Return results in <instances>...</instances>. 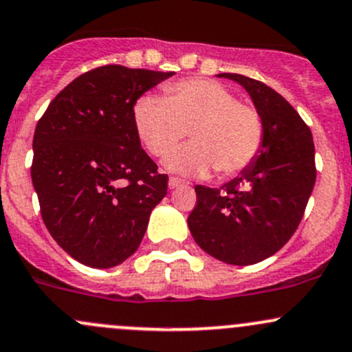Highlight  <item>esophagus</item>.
I'll use <instances>...</instances> for the list:
<instances>
[{"label":"esophagus","instance_id":"esophagus-1","mask_svg":"<svg viewBox=\"0 0 352 352\" xmlns=\"http://www.w3.org/2000/svg\"><path fill=\"white\" fill-rule=\"evenodd\" d=\"M179 186H186V180L184 179H179V177H170L168 179V187L170 188H175Z\"/></svg>","mask_w":352,"mask_h":352}]
</instances>
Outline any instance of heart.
Listing matches in <instances>:
<instances>
[{
  "mask_svg": "<svg viewBox=\"0 0 352 352\" xmlns=\"http://www.w3.org/2000/svg\"><path fill=\"white\" fill-rule=\"evenodd\" d=\"M133 121L146 150L166 157L186 138L188 145L166 160L180 173L234 177L260 155L265 124L254 106L239 102L223 84L209 79H184L166 84L165 98L143 94L133 106Z\"/></svg>",
  "mask_w": 352,
  "mask_h": 352,
  "instance_id": "1",
  "label": "heart"
}]
</instances>
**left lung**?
Wrapping results in <instances>:
<instances>
[{
    "mask_svg": "<svg viewBox=\"0 0 352 352\" xmlns=\"http://www.w3.org/2000/svg\"><path fill=\"white\" fill-rule=\"evenodd\" d=\"M250 92L265 124L260 155L224 187L195 186L188 214L195 243L229 265H253L282 250L300 224L316 184L312 131L294 106L266 84L219 74Z\"/></svg>",
    "mask_w": 352,
    "mask_h": 352,
    "instance_id": "left-lung-1",
    "label": "left lung"
}]
</instances>
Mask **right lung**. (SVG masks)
Instances as JSON below:
<instances>
[{
    "instance_id": "right-lung-1",
    "label": "right lung",
    "mask_w": 352,
    "mask_h": 352,
    "mask_svg": "<svg viewBox=\"0 0 352 352\" xmlns=\"http://www.w3.org/2000/svg\"><path fill=\"white\" fill-rule=\"evenodd\" d=\"M173 72L102 65L55 96L33 135L32 182L52 238L79 263L111 268L138 250L168 175L140 143L133 106Z\"/></svg>"
}]
</instances>
